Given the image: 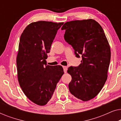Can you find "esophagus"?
<instances>
[{
	"mask_svg": "<svg viewBox=\"0 0 121 121\" xmlns=\"http://www.w3.org/2000/svg\"><path fill=\"white\" fill-rule=\"evenodd\" d=\"M63 69H64V73H66L67 72V68L68 67H66V66H63Z\"/></svg>",
	"mask_w": 121,
	"mask_h": 121,
	"instance_id": "34e87169",
	"label": "esophagus"
}]
</instances>
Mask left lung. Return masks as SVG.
Wrapping results in <instances>:
<instances>
[{
	"label": "left lung",
	"instance_id": "left-lung-1",
	"mask_svg": "<svg viewBox=\"0 0 121 121\" xmlns=\"http://www.w3.org/2000/svg\"><path fill=\"white\" fill-rule=\"evenodd\" d=\"M64 39L72 46L75 56H82L78 67H71L68 73L72 76L69 84L70 93L87 101L96 96L107 79L111 50L104 30L93 19L65 22Z\"/></svg>",
	"mask_w": 121,
	"mask_h": 121
}]
</instances>
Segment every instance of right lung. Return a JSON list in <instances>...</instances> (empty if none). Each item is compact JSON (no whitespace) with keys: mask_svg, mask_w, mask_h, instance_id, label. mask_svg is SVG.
I'll return each mask as SVG.
<instances>
[{"mask_svg":"<svg viewBox=\"0 0 121 121\" xmlns=\"http://www.w3.org/2000/svg\"><path fill=\"white\" fill-rule=\"evenodd\" d=\"M63 24L45 21L32 22L20 36L16 58L18 81L26 97L38 105L47 104L64 74L62 66L48 65L46 60Z\"/></svg>","mask_w":121,"mask_h":121,"instance_id":"add662e5","label":"right lung"}]
</instances>
